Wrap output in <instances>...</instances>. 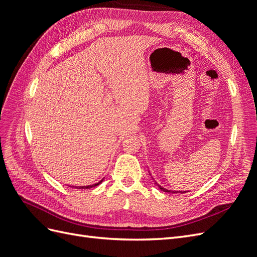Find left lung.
<instances>
[{"label": "left lung", "instance_id": "8db88e82", "mask_svg": "<svg viewBox=\"0 0 257 257\" xmlns=\"http://www.w3.org/2000/svg\"><path fill=\"white\" fill-rule=\"evenodd\" d=\"M159 188L163 191V192H168V193H186V192H173V191H169V190H166V189H163L162 186L159 185Z\"/></svg>", "mask_w": 257, "mask_h": 257}]
</instances>
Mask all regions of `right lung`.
<instances>
[{
	"label": "right lung",
	"mask_w": 257,
	"mask_h": 257,
	"mask_svg": "<svg viewBox=\"0 0 257 257\" xmlns=\"http://www.w3.org/2000/svg\"><path fill=\"white\" fill-rule=\"evenodd\" d=\"M103 182V180H100L99 182H97V183H95V184H93V185H88V186H80V189H90V188H93V186H96V185H98L99 183H102Z\"/></svg>",
	"instance_id": "1"
}]
</instances>
